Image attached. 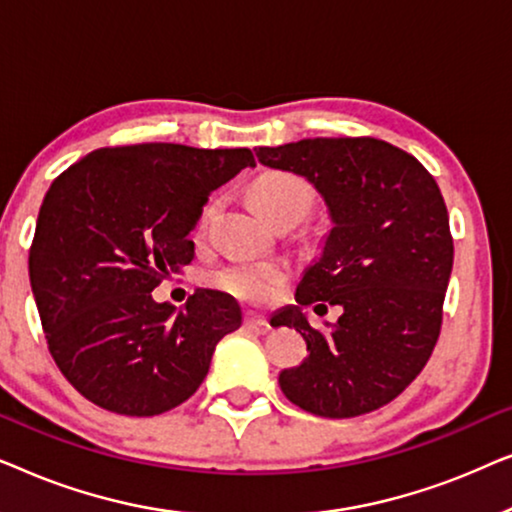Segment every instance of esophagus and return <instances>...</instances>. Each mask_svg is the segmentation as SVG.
<instances>
[{"instance_id": "34e87169", "label": "esophagus", "mask_w": 512, "mask_h": 512, "mask_svg": "<svg viewBox=\"0 0 512 512\" xmlns=\"http://www.w3.org/2000/svg\"><path fill=\"white\" fill-rule=\"evenodd\" d=\"M244 326L256 328V331H265V328H268V321L258 317V314H247V317H244Z\"/></svg>"}]
</instances>
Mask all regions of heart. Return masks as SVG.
<instances>
[{
	"instance_id": "obj_1",
	"label": "heart",
	"mask_w": 512,
	"mask_h": 512,
	"mask_svg": "<svg viewBox=\"0 0 512 512\" xmlns=\"http://www.w3.org/2000/svg\"><path fill=\"white\" fill-rule=\"evenodd\" d=\"M251 198L256 207L268 216L277 219L279 214H300L303 216L312 205V191L303 179L293 177L286 172L263 174L251 188ZM286 268L282 263H256V261H237L223 268L216 275V282L223 291L233 293L242 300L251 303H265L272 300L286 282Z\"/></svg>"
}]
</instances>
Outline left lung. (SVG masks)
<instances>
[{
  "mask_svg": "<svg viewBox=\"0 0 512 512\" xmlns=\"http://www.w3.org/2000/svg\"><path fill=\"white\" fill-rule=\"evenodd\" d=\"M254 151L261 165L310 181L331 219L319 258L300 277L296 305L270 319L296 328L310 352L279 373V387L319 417L382 408L422 373L443 324L454 244L436 179L415 156L373 137ZM319 299L343 307L328 332L312 329L302 312Z\"/></svg>",
  "mask_w": 512,
  "mask_h": 512,
  "instance_id": "1",
  "label": "left lung"
}]
</instances>
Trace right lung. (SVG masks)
Returning a JSON list of instances; mask_svg holds the SVG:
<instances>
[{"instance_id":"add662e5","label":"right lung","mask_w":512,"mask_h":512,"mask_svg":"<svg viewBox=\"0 0 512 512\" xmlns=\"http://www.w3.org/2000/svg\"><path fill=\"white\" fill-rule=\"evenodd\" d=\"M254 165L249 149L116 146L48 188L30 284L51 356L90 403L153 417L205 380L219 340L242 326L237 300L198 289L177 310L151 291L193 261L188 233L209 193Z\"/></svg>"}]
</instances>
